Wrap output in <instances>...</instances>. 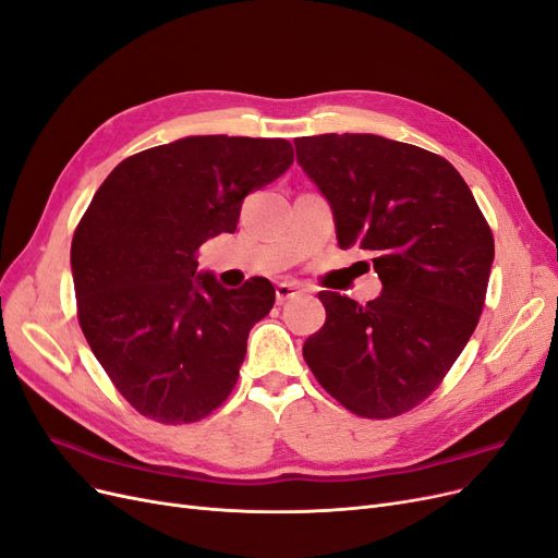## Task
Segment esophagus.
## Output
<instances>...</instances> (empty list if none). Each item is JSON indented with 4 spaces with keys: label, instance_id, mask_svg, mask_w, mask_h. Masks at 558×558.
Returning <instances> with one entry per match:
<instances>
[{
    "label": "esophagus",
    "instance_id": "34e87169",
    "mask_svg": "<svg viewBox=\"0 0 558 558\" xmlns=\"http://www.w3.org/2000/svg\"><path fill=\"white\" fill-rule=\"evenodd\" d=\"M300 293H302V288H300V283H295V281H281V283H277V291H275L279 304L298 298Z\"/></svg>",
    "mask_w": 558,
    "mask_h": 558
}]
</instances>
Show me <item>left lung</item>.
<instances>
[{
	"label": "left lung",
	"mask_w": 558,
	"mask_h": 558,
	"mask_svg": "<svg viewBox=\"0 0 558 558\" xmlns=\"http://www.w3.org/2000/svg\"><path fill=\"white\" fill-rule=\"evenodd\" d=\"M327 196L339 247L371 254L383 293L366 304L323 291L327 318L302 354L320 387L364 418L416 408L444 380L485 304L495 238L458 169L377 135L295 140Z\"/></svg>",
	"instance_id": "obj_1"
}]
</instances>
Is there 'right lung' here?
Returning a JSON list of instances; mask_svg holds the SVG:
<instances>
[{
    "label": "right lung",
    "instance_id": "1",
    "mask_svg": "<svg viewBox=\"0 0 558 558\" xmlns=\"http://www.w3.org/2000/svg\"><path fill=\"white\" fill-rule=\"evenodd\" d=\"M293 165V144L185 137L130 155L94 194L71 244L77 320L111 385L140 414L178 426L233 391L272 283L238 291L196 275L202 244L233 233L242 198Z\"/></svg>",
    "mask_w": 558,
    "mask_h": 558
}]
</instances>
